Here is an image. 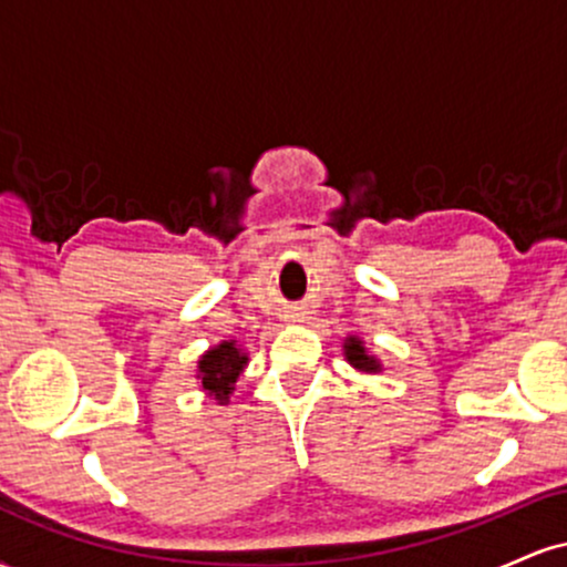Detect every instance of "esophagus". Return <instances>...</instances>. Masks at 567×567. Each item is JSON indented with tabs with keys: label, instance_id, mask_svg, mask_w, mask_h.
<instances>
[{
	"label": "esophagus",
	"instance_id": "esophagus-1",
	"mask_svg": "<svg viewBox=\"0 0 567 567\" xmlns=\"http://www.w3.org/2000/svg\"><path fill=\"white\" fill-rule=\"evenodd\" d=\"M292 322H301V315H290Z\"/></svg>",
	"mask_w": 567,
	"mask_h": 567
}]
</instances>
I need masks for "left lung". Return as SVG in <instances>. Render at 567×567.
Masks as SVG:
<instances>
[{"instance_id":"1","label":"left lung","mask_w":567,"mask_h":567,"mask_svg":"<svg viewBox=\"0 0 567 567\" xmlns=\"http://www.w3.org/2000/svg\"><path fill=\"white\" fill-rule=\"evenodd\" d=\"M343 357H347V362L354 370H360V373H381L383 365L381 360L375 354H370L365 349V341H362L360 336H347V341H343Z\"/></svg>"}]
</instances>
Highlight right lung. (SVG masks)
I'll return each mask as SVG.
<instances>
[{"instance_id": "right-lung-1", "label": "right lung", "mask_w": 567, "mask_h": 567, "mask_svg": "<svg viewBox=\"0 0 567 567\" xmlns=\"http://www.w3.org/2000/svg\"><path fill=\"white\" fill-rule=\"evenodd\" d=\"M247 362H250V357H247V351L234 338L216 343V347L207 349L197 360L199 389L210 400H216L218 405H229L234 383L243 375Z\"/></svg>"}]
</instances>
